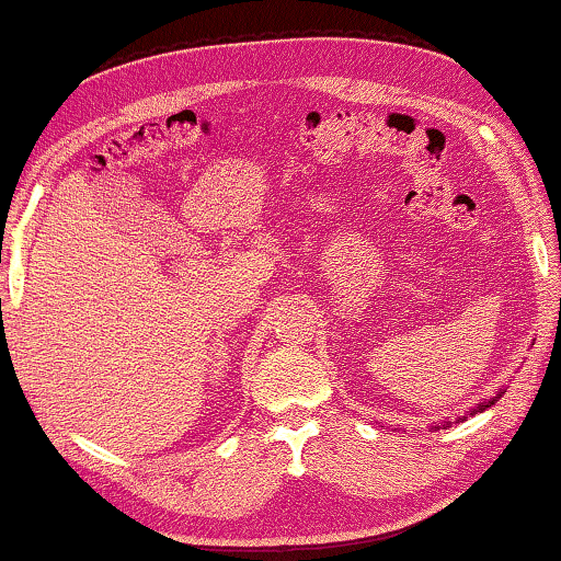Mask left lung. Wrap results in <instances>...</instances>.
Listing matches in <instances>:
<instances>
[{
	"label": "left lung",
	"instance_id": "left-lung-1",
	"mask_svg": "<svg viewBox=\"0 0 561 561\" xmlns=\"http://www.w3.org/2000/svg\"><path fill=\"white\" fill-rule=\"evenodd\" d=\"M504 392H506V390H504V388H501V390H499V392H496V396H494V398H489V400H483V403H479V405H476V408H471V411H468V415H476V413H483V411H486V408H491V405H494V403H496V400H499V398H501V396H504ZM463 417H466V415H458V417H456V421H463ZM440 425H443V428H448V425H450V421H443V423H440ZM440 425H438V428H440Z\"/></svg>",
	"mask_w": 561,
	"mask_h": 561
}]
</instances>
